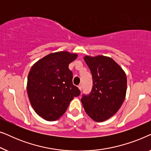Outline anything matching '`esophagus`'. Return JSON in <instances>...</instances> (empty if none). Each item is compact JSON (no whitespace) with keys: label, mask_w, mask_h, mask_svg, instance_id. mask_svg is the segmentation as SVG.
<instances>
[{"label":"esophagus","mask_w":151,"mask_h":151,"mask_svg":"<svg viewBox=\"0 0 151 151\" xmlns=\"http://www.w3.org/2000/svg\"><path fill=\"white\" fill-rule=\"evenodd\" d=\"M78 88H79V89L80 91H82V84H80V85L78 86Z\"/></svg>","instance_id":"34e87169"}]
</instances>
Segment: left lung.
I'll return each instance as SVG.
<instances>
[{"label": "left lung", "instance_id": "left-lung-1", "mask_svg": "<svg viewBox=\"0 0 151 151\" xmlns=\"http://www.w3.org/2000/svg\"><path fill=\"white\" fill-rule=\"evenodd\" d=\"M84 61L91 72V92L83 95L81 102L86 114L94 121L104 122L117 112L127 93L125 72L109 57L86 55Z\"/></svg>", "mask_w": 151, "mask_h": 151}]
</instances>
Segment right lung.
Segmentation results:
<instances>
[{"instance_id":"obj_1","label":"right lung","mask_w":151,"mask_h":151,"mask_svg":"<svg viewBox=\"0 0 151 151\" xmlns=\"http://www.w3.org/2000/svg\"><path fill=\"white\" fill-rule=\"evenodd\" d=\"M78 54L68 51L51 53L37 61L28 75L27 90L37 114L47 121L58 119L80 91L72 82L69 65Z\"/></svg>"}]
</instances>
